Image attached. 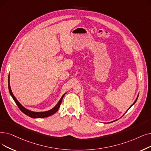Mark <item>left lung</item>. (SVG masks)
<instances>
[{"label": "left lung", "mask_w": 151, "mask_h": 151, "mask_svg": "<svg viewBox=\"0 0 151 151\" xmlns=\"http://www.w3.org/2000/svg\"><path fill=\"white\" fill-rule=\"evenodd\" d=\"M137 97H138V96H137V98H136V100H135V101H134V103H133V104H132V106H133V105H134V104H135V102H136V101H137ZM132 106H131V107H132ZM130 107H129V108H130Z\"/></svg>", "instance_id": "8db88e82"}]
</instances>
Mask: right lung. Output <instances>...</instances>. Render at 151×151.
Segmentation results:
<instances>
[{"label": "right lung", "mask_w": 151, "mask_h": 151, "mask_svg": "<svg viewBox=\"0 0 151 151\" xmlns=\"http://www.w3.org/2000/svg\"><path fill=\"white\" fill-rule=\"evenodd\" d=\"M8 85H9V92H10V94L11 95V96L12 97L13 99L14 100V101L15 102L16 104L17 105V106L18 107V108L19 109V110H20L23 113H24L25 115H27L31 118H35V119H37V118H45V117H47V116H49L50 115H52L53 114H54L58 110V109H59L60 105H61V103H62V99L63 97L64 96V95L65 94H63L62 96V97H61V99H60V101H58V102L57 103V104L56 105V106L53 108L51 110H48V111H46V112H32V111H30L27 109H25L24 107H23L21 104L19 103L17 99L15 98V97L14 96V95L13 94L12 92V90H11V88H10V80H9H9H8Z\"/></svg>", "instance_id": "obj_1"}]
</instances>
